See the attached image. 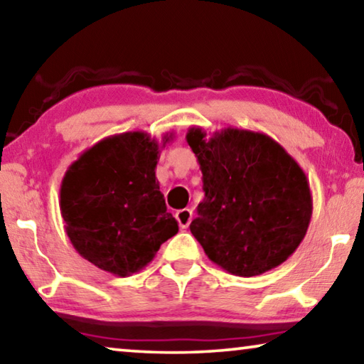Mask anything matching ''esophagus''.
Masks as SVG:
<instances>
[{
	"mask_svg": "<svg viewBox=\"0 0 364 364\" xmlns=\"http://www.w3.org/2000/svg\"><path fill=\"white\" fill-rule=\"evenodd\" d=\"M176 220L180 228L186 230L191 223V220H193V210H191V208H181V210L176 212Z\"/></svg>",
	"mask_w": 364,
	"mask_h": 364,
	"instance_id": "1",
	"label": "esophagus"
}]
</instances>
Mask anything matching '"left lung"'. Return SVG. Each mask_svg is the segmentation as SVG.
Here are the masks:
<instances>
[{
	"instance_id": "obj_1",
	"label": "left lung",
	"mask_w": 364,
	"mask_h": 364,
	"mask_svg": "<svg viewBox=\"0 0 364 364\" xmlns=\"http://www.w3.org/2000/svg\"><path fill=\"white\" fill-rule=\"evenodd\" d=\"M186 141L204 181L189 230L210 260L234 276L279 267L304 241L313 199L305 171L268 134L228 127L210 138L191 127Z\"/></svg>"
}]
</instances>
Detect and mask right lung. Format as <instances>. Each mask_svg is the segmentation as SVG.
Wrapping results in <instances>:
<instances>
[{
  "label": "right lung",
  "mask_w": 364,
  "mask_h": 364,
  "mask_svg": "<svg viewBox=\"0 0 364 364\" xmlns=\"http://www.w3.org/2000/svg\"><path fill=\"white\" fill-rule=\"evenodd\" d=\"M127 132L91 146L67 168L60 183V215L70 242L85 260L127 278L152 262L178 221L167 212L156 167L173 141Z\"/></svg>",
  "instance_id": "obj_1"
}]
</instances>
